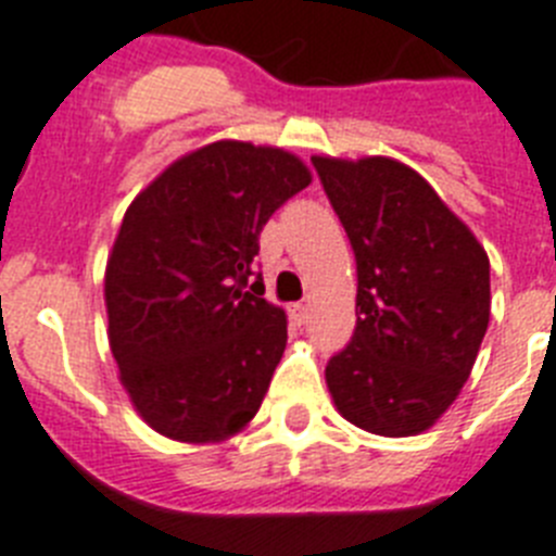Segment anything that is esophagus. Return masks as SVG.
<instances>
[{
  "instance_id": "1",
  "label": "esophagus",
  "mask_w": 556,
  "mask_h": 556,
  "mask_svg": "<svg viewBox=\"0 0 556 556\" xmlns=\"http://www.w3.org/2000/svg\"><path fill=\"white\" fill-rule=\"evenodd\" d=\"M307 313H311V307L302 305V302H296V305H291V318L296 321V325H305L307 321Z\"/></svg>"
}]
</instances>
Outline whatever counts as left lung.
Wrapping results in <instances>:
<instances>
[{
	"instance_id": "1",
	"label": "left lung",
	"mask_w": 556,
	"mask_h": 556,
	"mask_svg": "<svg viewBox=\"0 0 556 556\" xmlns=\"http://www.w3.org/2000/svg\"><path fill=\"white\" fill-rule=\"evenodd\" d=\"M358 263V325L325 369L338 414L378 437L428 431L490 325V257L408 164L313 156Z\"/></svg>"
}]
</instances>
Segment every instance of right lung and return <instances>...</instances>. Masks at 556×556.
<instances>
[{
	"mask_svg": "<svg viewBox=\"0 0 556 556\" xmlns=\"http://www.w3.org/2000/svg\"><path fill=\"white\" fill-rule=\"evenodd\" d=\"M313 181L271 144L220 139L167 164L125 210L105 263L109 346L139 417L176 442L243 431L288 341L251 285L260 231Z\"/></svg>",
	"mask_w": 556,
	"mask_h": 556,
	"instance_id": "1",
	"label": "right lung"
}]
</instances>
